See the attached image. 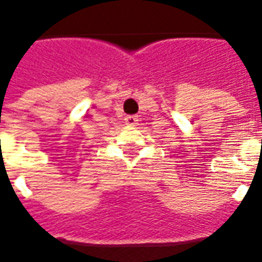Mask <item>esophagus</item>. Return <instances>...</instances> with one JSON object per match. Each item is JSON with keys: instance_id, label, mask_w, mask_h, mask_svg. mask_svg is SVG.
Instances as JSON below:
<instances>
[{"instance_id": "obj_1", "label": "esophagus", "mask_w": 262, "mask_h": 262, "mask_svg": "<svg viewBox=\"0 0 262 262\" xmlns=\"http://www.w3.org/2000/svg\"><path fill=\"white\" fill-rule=\"evenodd\" d=\"M137 122H139L137 115H129V116H126L125 118V123L127 126H136Z\"/></svg>"}]
</instances>
